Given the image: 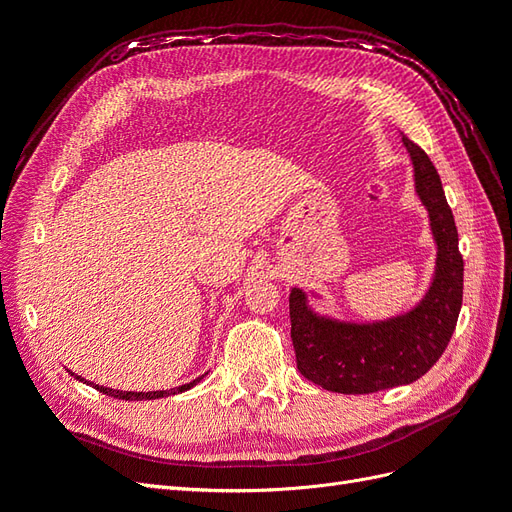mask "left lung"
I'll return each instance as SVG.
<instances>
[{
  "label": "left lung",
  "mask_w": 512,
  "mask_h": 512,
  "mask_svg": "<svg viewBox=\"0 0 512 512\" xmlns=\"http://www.w3.org/2000/svg\"><path fill=\"white\" fill-rule=\"evenodd\" d=\"M416 192L429 211L438 243L436 277L412 312L374 324L316 316L299 288L290 292V337L297 369L322 389L346 395L410 384L436 365L455 333L463 301V258L453 211L427 153L404 136Z\"/></svg>",
  "instance_id": "left-lung-1"
}]
</instances>
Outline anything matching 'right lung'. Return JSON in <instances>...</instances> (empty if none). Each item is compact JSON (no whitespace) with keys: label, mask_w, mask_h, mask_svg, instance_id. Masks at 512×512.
Instances as JSON below:
<instances>
[{"label":"right lung","mask_w":512,"mask_h":512,"mask_svg":"<svg viewBox=\"0 0 512 512\" xmlns=\"http://www.w3.org/2000/svg\"><path fill=\"white\" fill-rule=\"evenodd\" d=\"M79 380H83L81 376H76ZM87 382V380H85ZM196 382H200V378L198 380H192V382H188V384H181V386H177V389H170V391H149V393H132V391H115V389H106V386H98V384H94L96 389L100 391V393H104V395H108V397H115V399H126V401H138V399H158V397H168V395H175V393H183V391H188V389H192V386L196 384Z\"/></svg>","instance_id":"add662e5"}]
</instances>
